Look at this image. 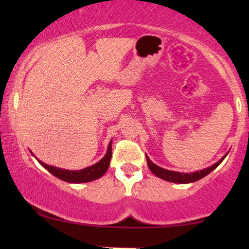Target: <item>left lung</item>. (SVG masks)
Segmentation results:
<instances>
[{
    "instance_id": "left-lung-1",
    "label": "left lung",
    "mask_w": 249,
    "mask_h": 249,
    "mask_svg": "<svg viewBox=\"0 0 249 249\" xmlns=\"http://www.w3.org/2000/svg\"><path fill=\"white\" fill-rule=\"evenodd\" d=\"M227 155H224L222 159L220 160L219 162H216L215 164H213L210 168H206L204 170H200V171H196L194 173H182V172H176V171H170V170H165L163 168H160L156 164H154L151 160L148 159V156H146V160H147V164L148 168L151 171L154 173L156 177L161 178L163 180H166V181L170 182H176V183H189V182H194L197 181V180L204 178V177L209 175L210 172H212L214 169L216 168L217 165L220 164L221 162L223 161L224 158Z\"/></svg>"
}]
</instances>
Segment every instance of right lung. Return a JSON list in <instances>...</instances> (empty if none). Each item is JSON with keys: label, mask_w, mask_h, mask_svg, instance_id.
I'll return each instance as SVG.
<instances>
[{"label": "right lung", "mask_w": 249, "mask_h": 249, "mask_svg": "<svg viewBox=\"0 0 249 249\" xmlns=\"http://www.w3.org/2000/svg\"><path fill=\"white\" fill-rule=\"evenodd\" d=\"M112 158V142L108 144V148L107 154L100 162H97L96 164L88 166L86 169L83 170H77V171H70V170H63L60 168H55V166H51L45 164L44 162L38 161L47 171L52 173L53 176H55L56 178H59L63 181L71 182V183H81V182H89L93 180H96L101 178L102 176L107 172V170L110 165V161Z\"/></svg>", "instance_id": "1"}]
</instances>
